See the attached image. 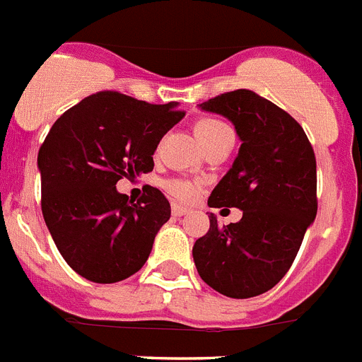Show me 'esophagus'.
<instances>
[{
    "mask_svg": "<svg viewBox=\"0 0 362 362\" xmlns=\"http://www.w3.org/2000/svg\"><path fill=\"white\" fill-rule=\"evenodd\" d=\"M188 212V209L187 206H183V205H177V203H174V205H172V214L175 216V218H179V216H185Z\"/></svg>",
    "mask_w": 362,
    "mask_h": 362,
    "instance_id": "esophagus-1",
    "label": "esophagus"
}]
</instances>
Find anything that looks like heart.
Returning a JSON list of instances; mask_svg holds the SVG:
<instances>
[{
    "label": "heart",
    "mask_w": 362,
    "mask_h": 362,
    "mask_svg": "<svg viewBox=\"0 0 362 362\" xmlns=\"http://www.w3.org/2000/svg\"><path fill=\"white\" fill-rule=\"evenodd\" d=\"M194 132H196L203 146H206L219 135L228 132V126L218 119H199L194 126ZM166 188L172 196L181 199V202H192L197 197V194L202 192V185L197 181H190V179H172L166 183Z\"/></svg>",
    "instance_id": "obj_1"
}]
</instances>
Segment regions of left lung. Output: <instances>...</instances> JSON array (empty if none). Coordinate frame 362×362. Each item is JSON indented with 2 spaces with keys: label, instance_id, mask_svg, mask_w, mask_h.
<instances>
[{
  "label": "left lung",
  "instance_id": "1",
  "mask_svg": "<svg viewBox=\"0 0 362 362\" xmlns=\"http://www.w3.org/2000/svg\"><path fill=\"white\" fill-rule=\"evenodd\" d=\"M227 117L242 146L209 206H236L238 223L211 228L192 249L197 273L230 298H251L276 286L317 216V159L302 126L287 111L249 91L221 93L199 104Z\"/></svg>",
  "mask_w": 362,
  "mask_h": 362
}]
</instances>
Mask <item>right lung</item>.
<instances>
[{
    "label": "right lung",
    "instance_id": "1",
    "mask_svg": "<svg viewBox=\"0 0 362 362\" xmlns=\"http://www.w3.org/2000/svg\"><path fill=\"white\" fill-rule=\"evenodd\" d=\"M185 117L174 102L150 104L119 91L93 93L60 117L38 151L42 214L71 269L97 284L137 273L170 203L148 187L137 203L117 181L153 170V151Z\"/></svg>",
    "mask_w": 362,
    "mask_h": 362
}]
</instances>
